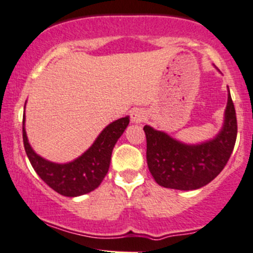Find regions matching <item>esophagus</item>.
Wrapping results in <instances>:
<instances>
[{"label":"esophagus","instance_id":"1","mask_svg":"<svg viewBox=\"0 0 253 253\" xmlns=\"http://www.w3.org/2000/svg\"><path fill=\"white\" fill-rule=\"evenodd\" d=\"M145 120V114L144 111L140 110V109H134L131 111V121L133 124H140Z\"/></svg>","mask_w":253,"mask_h":253}]
</instances>
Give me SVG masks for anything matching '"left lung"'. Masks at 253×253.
Instances as JSON below:
<instances>
[{
    "label": "left lung",
    "mask_w": 253,
    "mask_h": 253,
    "mask_svg": "<svg viewBox=\"0 0 253 253\" xmlns=\"http://www.w3.org/2000/svg\"><path fill=\"white\" fill-rule=\"evenodd\" d=\"M143 129L147 137L148 167L155 182L171 189H199L222 172L235 145L238 122L229 88L224 124L213 139L185 144L150 126Z\"/></svg>",
    "instance_id": "8db88e82"
}]
</instances>
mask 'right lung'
I'll list each match as a JSON object with an SVG mask.
<instances>
[{
	"mask_svg": "<svg viewBox=\"0 0 253 253\" xmlns=\"http://www.w3.org/2000/svg\"><path fill=\"white\" fill-rule=\"evenodd\" d=\"M129 124V118L111 122L97 137L88 150L68 164H55L37 155L29 144L25 132V114L23 118V142L31 166L48 187L60 195L75 198L91 193L99 187L108 173L111 153L116 142Z\"/></svg>",
	"mask_w": 253,
	"mask_h": 253,
	"instance_id": "obj_1",
	"label": "right lung"
}]
</instances>
